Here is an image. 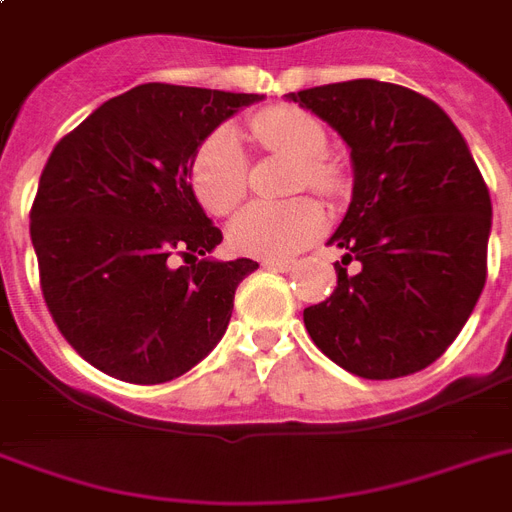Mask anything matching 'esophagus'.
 <instances>
[{
	"label": "esophagus",
	"mask_w": 512,
	"mask_h": 512,
	"mask_svg": "<svg viewBox=\"0 0 512 512\" xmlns=\"http://www.w3.org/2000/svg\"><path fill=\"white\" fill-rule=\"evenodd\" d=\"M263 268H268V271H289V268H295V260H263Z\"/></svg>",
	"instance_id": "1"
}]
</instances>
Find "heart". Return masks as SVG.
Masks as SVG:
<instances>
[{"label":"heart","mask_w":512,"mask_h":512,"mask_svg":"<svg viewBox=\"0 0 512 512\" xmlns=\"http://www.w3.org/2000/svg\"><path fill=\"white\" fill-rule=\"evenodd\" d=\"M249 127L268 151L300 159L297 188H311L316 193L337 191V170L321 156L327 151V132L311 114L297 108H268L252 116ZM191 185L196 199L212 215H228L247 196L249 159L231 127H217L201 140L191 162ZM324 223L327 217L319 201H260L233 220L228 241L239 255L284 260L308 247L324 231Z\"/></svg>","instance_id":"1"}]
</instances>
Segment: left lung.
Masks as SVG:
<instances>
[{"label": "left lung", "mask_w": 512, "mask_h": 512, "mask_svg": "<svg viewBox=\"0 0 512 512\" xmlns=\"http://www.w3.org/2000/svg\"><path fill=\"white\" fill-rule=\"evenodd\" d=\"M337 130L353 199L329 244L337 287L303 311L311 340L364 380L430 366L460 335L486 284L492 199L454 122L420 92L377 79L289 92ZM350 259L362 271L348 274Z\"/></svg>", "instance_id": "left-lung-1"}]
</instances>
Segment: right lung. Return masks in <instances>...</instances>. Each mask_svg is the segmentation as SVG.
Returning <instances> with one entry per match:
<instances>
[{"instance_id": "add662e5", "label": "right lung", "mask_w": 512, "mask_h": 512, "mask_svg": "<svg viewBox=\"0 0 512 512\" xmlns=\"http://www.w3.org/2000/svg\"><path fill=\"white\" fill-rule=\"evenodd\" d=\"M257 100L140 84L52 148L31 207L39 281L60 335L100 372L175 380L225 335L236 287L257 263L207 257L223 233L188 177L201 140ZM175 254L192 265L175 269Z\"/></svg>"}]
</instances>
